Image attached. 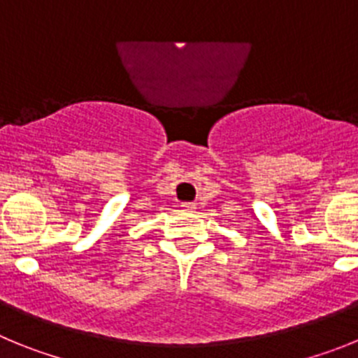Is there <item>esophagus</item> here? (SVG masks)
<instances>
[{"mask_svg": "<svg viewBox=\"0 0 358 358\" xmlns=\"http://www.w3.org/2000/svg\"><path fill=\"white\" fill-rule=\"evenodd\" d=\"M181 208H182V210H186V211H189V210H195V206H194V204H192V202H182V204H181Z\"/></svg>", "mask_w": 358, "mask_h": 358, "instance_id": "obj_1", "label": "esophagus"}]
</instances>
